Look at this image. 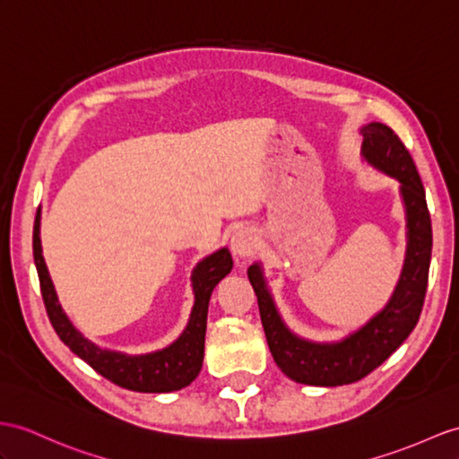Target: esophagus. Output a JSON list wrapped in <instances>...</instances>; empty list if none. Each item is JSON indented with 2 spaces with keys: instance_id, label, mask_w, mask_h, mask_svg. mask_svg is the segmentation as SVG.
I'll list each match as a JSON object with an SVG mask.
<instances>
[{
  "instance_id": "34e87169",
  "label": "esophagus",
  "mask_w": 459,
  "mask_h": 459,
  "mask_svg": "<svg viewBox=\"0 0 459 459\" xmlns=\"http://www.w3.org/2000/svg\"><path fill=\"white\" fill-rule=\"evenodd\" d=\"M259 249V236L251 228H241L231 238V251L238 259H249Z\"/></svg>"
}]
</instances>
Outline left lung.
I'll use <instances>...</instances> for the list:
<instances>
[{"mask_svg": "<svg viewBox=\"0 0 459 459\" xmlns=\"http://www.w3.org/2000/svg\"><path fill=\"white\" fill-rule=\"evenodd\" d=\"M362 158L401 183L407 214V253L395 292L364 327L339 342H314L290 331L268 292L259 263L247 276L259 301L261 321L276 366L298 384L334 387L354 384L384 364L415 329L427 296L432 226L419 171L397 134L382 122L362 130Z\"/></svg>", "mask_w": 459, "mask_h": 459, "instance_id": "8db88e82", "label": "left lung"}]
</instances>
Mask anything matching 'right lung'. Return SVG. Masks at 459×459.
<instances>
[{
	"instance_id": "right-lung-1",
	"label": "right lung",
	"mask_w": 459,
	"mask_h": 459,
	"mask_svg": "<svg viewBox=\"0 0 459 459\" xmlns=\"http://www.w3.org/2000/svg\"><path fill=\"white\" fill-rule=\"evenodd\" d=\"M32 255H35L44 307H47L54 331L58 333L62 342L70 346V351L85 360L95 372L120 387L142 391V394H169V391L186 387L198 376L204 360L206 317L212 290L223 276L230 274L233 266L231 255L226 247L206 256L193 271L195 307L181 337L167 349L138 356L100 349V346L87 341L64 314L42 256L40 208L37 210L35 228H32Z\"/></svg>"
}]
</instances>
